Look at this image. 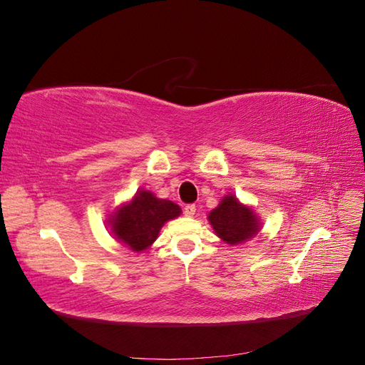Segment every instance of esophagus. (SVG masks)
Listing matches in <instances>:
<instances>
[{
  "instance_id": "obj_1",
  "label": "esophagus",
  "mask_w": 365,
  "mask_h": 365,
  "mask_svg": "<svg viewBox=\"0 0 365 365\" xmlns=\"http://www.w3.org/2000/svg\"><path fill=\"white\" fill-rule=\"evenodd\" d=\"M195 212H196L195 204H187V205L184 207V215H185V216H193Z\"/></svg>"
}]
</instances>
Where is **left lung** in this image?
<instances>
[{
    "label": "left lung",
    "mask_w": 365,
    "mask_h": 365,
    "mask_svg": "<svg viewBox=\"0 0 365 365\" xmlns=\"http://www.w3.org/2000/svg\"><path fill=\"white\" fill-rule=\"evenodd\" d=\"M216 235L230 245L242 244L257 235L259 222L252 210L239 204L236 196H225L208 215Z\"/></svg>",
    "instance_id": "obj_1"
}]
</instances>
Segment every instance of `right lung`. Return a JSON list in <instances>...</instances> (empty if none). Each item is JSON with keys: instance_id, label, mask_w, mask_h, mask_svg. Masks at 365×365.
Listing matches in <instances>:
<instances>
[{"instance_id": "obj_1", "label": "right lung", "mask_w": 365, "mask_h": 365, "mask_svg": "<svg viewBox=\"0 0 365 365\" xmlns=\"http://www.w3.org/2000/svg\"><path fill=\"white\" fill-rule=\"evenodd\" d=\"M180 213V205L141 190L130 204L117 210L111 220V230L132 251H143L155 242L164 222Z\"/></svg>"}]
</instances>
